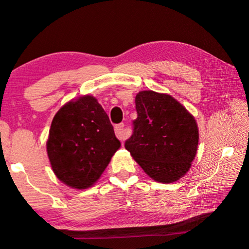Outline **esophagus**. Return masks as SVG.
<instances>
[{"label": "esophagus", "instance_id": "esophagus-1", "mask_svg": "<svg viewBox=\"0 0 249 249\" xmlns=\"http://www.w3.org/2000/svg\"><path fill=\"white\" fill-rule=\"evenodd\" d=\"M114 130H115V136L118 137V139H120L121 141H124L125 139H127L128 136H127V133H126V130L124 129L123 123L115 125Z\"/></svg>", "mask_w": 249, "mask_h": 249}]
</instances>
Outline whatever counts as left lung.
<instances>
[{"label":"left lung","mask_w":249,"mask_h":249,"mask_svg":"<svg viewBox=\"0 0 249 249\" xmlns=\"http://www.w3.org/2000/svg\"><path fill=\"white\" fill-rule=\"evenodd\" d=\"M136 110L138 116L125 149L156 182L178 181L197 154L199 131L195 118L170 95L154 91L137 94Z\"/></svg>","instance_id":"1"}]
</instances>
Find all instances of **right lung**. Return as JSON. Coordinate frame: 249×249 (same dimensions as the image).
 Instances as JSON below:
<instances>
[{
  "label": "right lung",
  "instance_id": "add662e5",
  "mask_svg": "<svg viewBox=\"0 0 249 249\" xmlns=\"http://www.w3.org/2000/svg\"><path fill=\"white\" fill-rule=\"evenodd\" d=\"M120 146L102 106L95 97L84 95L65 104L54 115L47 153L61 182L84 189L100 178Z\"/></svg>",
  "mask_w": 249,
  "mask_h": 249
}]
</instances>
